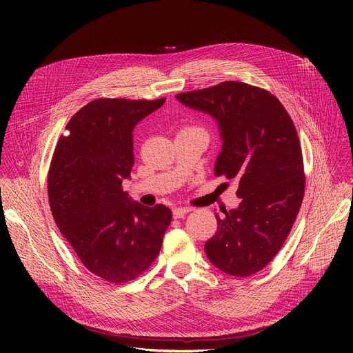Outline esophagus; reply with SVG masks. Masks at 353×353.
Here are the masks:
<instances>
[{"mask_svg": "<svg viewBox=\"0 0 353 353\" xmlns=\"http://www.w3.org/2000/svg\"><path fill=\"white\" fill-rule=\"evenodd\" d=\"M192 208H188V207H179V208H174L173 210V218L174 219H180V218H184L185 214L191 212Z\"/></svg>", "mask_w": 353, "mask_h": 353, "instance_id": "esophagus-1", "label": "esophagus"}]
</instances>
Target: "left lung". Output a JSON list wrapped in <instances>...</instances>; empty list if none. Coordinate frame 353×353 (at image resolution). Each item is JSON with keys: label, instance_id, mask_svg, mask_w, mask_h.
I'll return each instance as SVG.
<instances>
[{"label": "left lung", "instance_id": "1", "mask_svg": "<svg viewBox=\"0 0 353 353\" xmlns=\"http://www.w3.org/2000/svg\"><path fill=\"white\" fill-rule=\"evenodd\" d=\"M176 99L216 121L222 150L215 176L239 183L240 204L215 215L218 230L205 254L225 274L253 275L276 256L303 201V158L293 121L274 94L237 81Z\"/></svg>", "mask_w": 353, "mask_h": 353}]
</instances>
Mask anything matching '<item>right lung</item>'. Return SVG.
I'll return each instance as SVG.
<instances>
[{
  "mask_svg": "<svg viewBox=\"0 0 353 353\" xmlns=\"http://www.w3.org/2000/svg\"><path fill=\"white\" fill-rule=\"evenodd\" d=\"M165 100H93L68 121L50 165L54 221L86 270L108 282L148 270L172 221L168 207H143L121 188L134 166L132 131Z\"/></svg>",
  "mask_w": 353,
  "mask_h": 353,
  "instance_id": "add662e5",
  "label": "right lung"
}]
</instances>
